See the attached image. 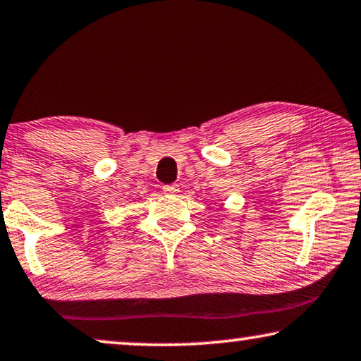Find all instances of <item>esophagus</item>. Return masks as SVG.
Instances as JSON below:
<instances>
[{
    "label": "esophagus",
    "mask_w": 361,
    "mask_h": 361,
    "mask_svg": "<svg viewBox=\"0 0 361 361\" xmlns=\"http://www.w3.org/2000/svg\"><path fill=\"white\" fill-rule=\"evenodd\" d=\"M164 192H166V195H175V192H178V186H176V185H165Z\"/></svg>",
    "instance_id": "esophagus-1"
}]
</instances>
